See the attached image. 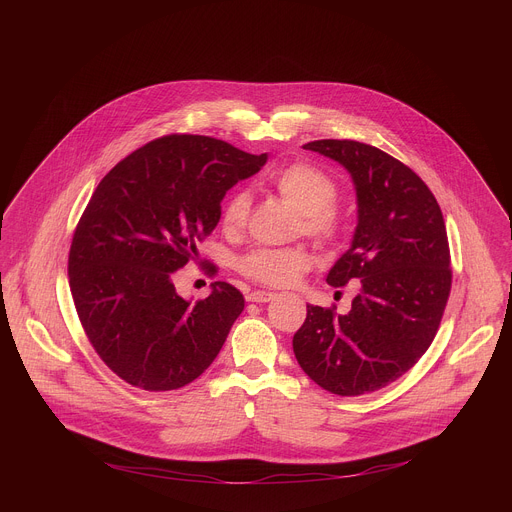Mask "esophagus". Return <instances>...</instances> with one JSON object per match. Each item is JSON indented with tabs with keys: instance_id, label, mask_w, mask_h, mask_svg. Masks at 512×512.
<instances>
[{
	"instance_id": "34e87169",
	"label": "esophagus",
	"mask_w": 512,
	"mask_h": 512,
	"mask_svg": "<svg viewBox=\"0 0 512 512\" xmlns=\"http://www.w3.org/2000/svg\"><path fill=\"white\" fill-rule=\"evenodd\" d=\"M273 298H275L273 291H261V289H253L247 294V302H259V304L271 302Z\"/></svg>"
}]
</instances>
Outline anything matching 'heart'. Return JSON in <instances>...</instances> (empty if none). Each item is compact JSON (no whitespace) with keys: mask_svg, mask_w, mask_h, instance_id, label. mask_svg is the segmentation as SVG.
Here are the masks:
<instances>
[{"mask_svg":"<svg viewBox=\"0 0 512 512\" xmlns=\"http://www.w3.org/2000/svg\"><path fill=\"white\" fill-rule=\"evenodd\" d=\"M275 192L300 210L298 231L320 241L334 245L344 233V221L334 208L338 200L336 180L322 168L296 162L279 170L271 180ZM251 210V196L245 190L233 192L221 210V229L227 235H237L245 229ZM312 265V255L304 247L285 249H253L239 259V271L257 283L285 287L296 283Z\"/></svg>","mask_w":512,"mask_h":512,"instance_id":"heart-1","label":"heart"}]
</instances>
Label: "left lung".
I'll return each instance as SVG.
<instances>
[{"instance_id":"obj_1","label":"left lung","mask_w":512,"mask_h":512,"mask_svg":"<svg viewBox=\"0 0 512 512\" xmlns=\"http://www.w3.org/2000/svg\"><path fill=\"white\" fill-rule=\"evenodd\" d=\"M352 176L358 225L326 281L360 285L346 314L308 306L294 354L322 389L356 397L405 375L433 342L450 289V245L440 204L403 162L354 139L304 145Z\"/></svg>"}]
</instances>
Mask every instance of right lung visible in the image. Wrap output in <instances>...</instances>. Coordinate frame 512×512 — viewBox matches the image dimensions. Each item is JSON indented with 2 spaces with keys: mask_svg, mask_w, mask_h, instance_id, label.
Masks as SVG:
<instances>
[{
  "mask_svg": "<svg viewBox=\"0 0 512 512\" xmlns=\"http://www.w3.org/2000/svg\"><path fill=\"white\" fill-rule=\"evenodd\" d=\"M265 162L223 139L172 133L99 182L72 237L68 281L89 342L125 383L174 391L221 352L243 294L214 281L208 298L190 304L176 294L174 271L216 229L227 190Z\"/></svg>",
  "mask_w": 512,
  "mask_h": 512,
  "instance_id": "right-lung-1",
  "label": "right lung"
}]
</instances>
